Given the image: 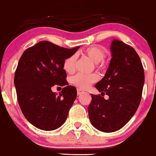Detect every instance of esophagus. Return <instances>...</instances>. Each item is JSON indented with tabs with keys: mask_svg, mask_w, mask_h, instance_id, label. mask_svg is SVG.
Returning a JSON list of instances; mask_svg holds the SVG:
<instances>
[{
	"mask_svg": "<svg viewBox=\"0 0 156 156\" xmlns=\"http://www.w3.org/2000/svg\"><path fill=\"white\" fill-rule=\"evenodd\" d=\"M76 92H77V94L78 95H80L81 94L84 92V91H83L81 89H76Z\"/></svg>",
	"mask_w": 156,
	"mask_h": 156,
	"instance_id": "esophagus-1",
	"label": "esophagus"
}]
</instances>
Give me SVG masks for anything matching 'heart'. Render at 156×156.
<instances>
[{
  "mask_svg": "<svg viewBox=\"0 0 156 156\" xmlns=\"http://www.w3.org/2000/svg\"><path fill=\"white\" fill-rule=\"evenodd\" d=\"M84 54L87 55L94 62L97 63V65L99 62L104 61L106 57V51L99 46H92L85 49ZM76 62V55H72L67 57L63 62V68L67 72H72L74 69ZM97 74H84L77 73L71 78V82L75 86L80 88H87L91 83L97 80Z\"/></svg>",
  "mask_w": 156,
  "mask_h": 156,
  "instance_id": "heart-1",
  "label": "heart"
}]
</instances>
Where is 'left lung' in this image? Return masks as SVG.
Wrapping results in <instances>:
<instances>
[{
  "mask_svg": "<svg viewBox=\"0 0 156 156\" xmlns=\"http://www.w3.org/2000/svg\"><path fill=\"white\" fill-rule=\"evenodd\" d=\"M112 58L105 76L95 84L101 94H91L89 120L99 131L110 133L123 128L139 106L145 76L140 59L131 46L114 40ZM109 96L106 100L103 96Z\"/></svg>",
  "mask_w": 156,
  "mask_h": 156,
  "instance_id": "obj_1",
  "label": "left lung"
}]
</instances>
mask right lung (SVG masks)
I'll list each match as a JSON object with an SVG mask.
<instances>
[{
	"mask_svg": "<svg viewBox=\"0 0 156 156\" xmlns=\"http://www.w3.org/2000/svg\"><path fill=\"white\" fill-rule=\"evenodd\" d=\"M80 47L64 48L49 41H40L23 53L14 84L17 99L25 119L37 129L52 131L61 126L76 97V89L68 85L63 62ZM65 86L59 96L51 88Z\"/></svg>",
	"mask_w": 156,
	"mask_h": 156,
	"instance_id": "add662e5",
	"label": "right lung"
}]
</instances>
